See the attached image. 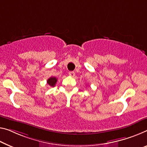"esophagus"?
Instances as JSON below:
<instances>
[{
	"mask_svg": "<svg viewBox=\"0 0 147 147\" xmlns=\"http://www.w3.org/2000/svg\"><path fill=\"white\" fill-rule=\"evenodd\" d=\"M68 74H69V76H71V77L75 76V72H74V71H69Z\"/></svg>",
	"mask_w": 147,
	"mask_h": 147,
	"instance_id": "34e87169",
	"label": "esophagus"
}]
</instances>
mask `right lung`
<instances>
[{
    "instance_id": "1",
    "label": "right lung",
    "mask_w": 147,
    "mask_h": 147,
    "mask_svg": "<svg viewBox=\"0 0 147 147\" xmlns=\"http://www.w3.org/2000/svg\"><path fill=\"white\" fill-rule=\"evenodd\" d=\"M56 82H57V78H55V77H51L47 80V83L51 87H55Z\"/></svg>"
}]
</instances>
